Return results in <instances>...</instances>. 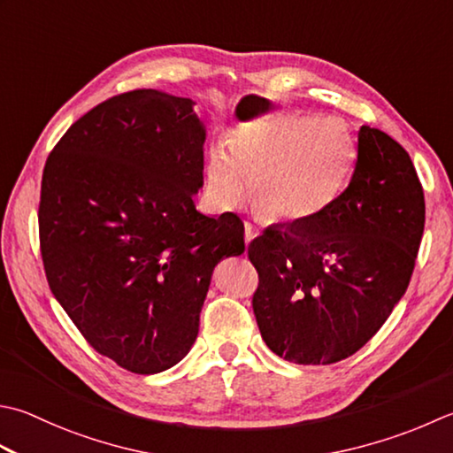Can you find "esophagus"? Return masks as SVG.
<instances>
[{
	"label": "esophagus",
	"mask_w": 453,
	"mask_h": 453,
	"mask_svg": "<svg viewBox=\"0 0 453 453\" xmlns=\"http://www.w3.org/2000/svg\"><path fill=\"white\" fill-rule=\"evenodd\" d=\"M257 235H259V229L250 224V221H245V243H251Z\"/></svg>",
	"instance_id": "34e87169"
}]
</instances>
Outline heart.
<instances>
[{
    "label": "heart",
    "mask_w": 453,
    "mask_h": 453,
    "mask_svg": "<svg viewBox=\"0 0 453 453\" xmlns=\"http://www.w3.org/2000/svg\"><path fill=\"white\" fill-rule=\"evenodd\" d=\"M229 155L210 158L208 190L219 208H234L250 179L253 200L273 219L303 224L342 196L356 168L357 149L330 118L265 126L229 141Z\"/></svg>",
    "instance_id": "1"
}]
</instances>
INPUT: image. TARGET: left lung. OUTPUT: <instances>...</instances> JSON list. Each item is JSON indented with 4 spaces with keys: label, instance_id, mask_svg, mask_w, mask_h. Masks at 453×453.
I'll use <instances>...</instances> for the list:
<instances>
[{
    "label": "left lung",
    "instance_id": "1",
    "mask_svg": "<svg viewBox=\"0 0 453 453\" xmlns=\"http://www.w3.org/2000/svg\"><path fill=\"white\" fill-rule=\"evenodd\" d=\"M424 219L409 153L363 126L342 196L314 219L267 227L247 247L259 274L253 314L269 349L300 365L359 351L409 288Z\"/></svg>",
    "mask_w": 453,
    "mask_h": 453
}]
</instances>
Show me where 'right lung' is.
<instances>
[{
  "instance_id": "right-lung-1",
  "label": "right lung",
  "mask_w": 453,
  "mask_h": 453,
  "mask_svg": "<svg viewBox=\"0 0 453 453\" xmlns=\"http://www.w3.org/2000/svg\"><path fill=\"white\" fill-rule=\"evenodd\" d=\"M192 104L158 90L113 96L70 126L42 171L52 295L97 353L137 375L190 351L211 271L245 251L237 214L194 206L206 131Z\"/></svg>"
}]
</instances>
